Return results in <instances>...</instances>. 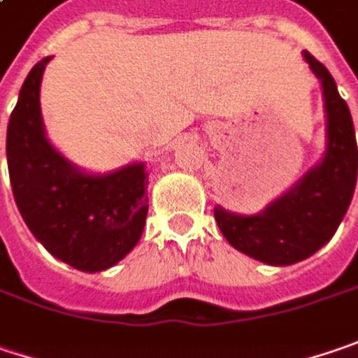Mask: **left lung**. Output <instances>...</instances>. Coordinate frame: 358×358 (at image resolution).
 I'll list each match as a JSON object with an SVG mask.
<instances>
[{
	"instance_id": "8db88e82",
	"label": "left lung",
	"mask_w": 358,
	"mask_h": 358,
	"mask_svg": "<svg viewBox=\"0 0 358 358\" xmlns=\"http://www.w3.org/2000/svg\"><path fill=\"white\" fill-rule=\"evenodd\" d=\"M302 54L322 84L327 113L322 161L258 215L213 209L225 240L241 254L270 266L302 262L331 241L357 185L358 149L349 106L341 99L331 72L306 50Z\"/></svg>"
}]
</instances>
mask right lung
I'll use <instances>...</instances> for the list:
<instances>
[{"instance_id": "right-lung-1", "label": "right lung", "mask_w": 358, "mask_h": 358, "mask_svg": "<svg viewBox=\"0 0 358 358\" xmlns=\"http://www.w3.org/2000/svg\"><path fill=\"white\" fill-rule=\"evenodd\" d=\"M44 58L31 68L8 124V169L15 206L54 258L82 272H102L141 240L149 211L145 163L92 175L48 141L40 110Z\"/></svg>"}]
</instances>
